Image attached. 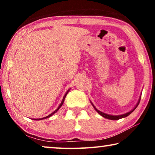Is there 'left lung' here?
Masks as SVG:
<instances>
[{
	"mask_svg": "<svg viewBox=\"0 0 155 155\" xmlns=\"http://www.w3.org/2000/svg\"><path fill=\"white\" fill-rule=\"evenodd\" d=\"M140 98H141V96L140 97V98H139V99H138V101H137V104L135 105V107L134 108H133V109L132 110H131V111L127 112V113H126V114H121V115H110V114H107L104 113V112H101V111H99V110L97 109V108L94 107V105L93 104L92 101H90V102H91V104H92V105L93 106V107H94V109L95 110H96V111L97 112V113H98L99 114H100V115H101V116H103V117L107 118V119H110V120H118V119H120V118H125V117H126V116H128L130 115V114L131 113H132V112H133V111H134V110H135V109H136L137 106H138L139 103H140Z\"/></svg>",
	"mask_w": 155,
	"mask_h": 155,
	"instance_id": "1",
	"label": "left lung"
}]
</instances>
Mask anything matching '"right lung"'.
<instances>
[{"label":"right lung","mask_w":155,"mask_h":155,"mask_svg":"<svg viewBox=\"0 0 155 155\" xmlns=\"http://www.w3.org/2000/svg\"><path fill=\"white\" fill-rule=\"evenodd\" d=\"M69 91H70V89H69V90H68V91H67V92H66V93H65V95H64V97H63V99H62V101H61V103L60 104V105H59V106H58V108H57V109H56V110H55V111H54V112H52V113H51V114H49V115H48V116H46V117H44V118H33V120H43V119H45V118H49V117H51V116H53V115H54V114L55 113H56V112H57V111H58V110L59 109H60V108L61 107V106H62V105H63V102H64V100H65V97H66V95L68 94V92H69Z\"/></svg>","instance_id":"add662e5"}]
</instances>
